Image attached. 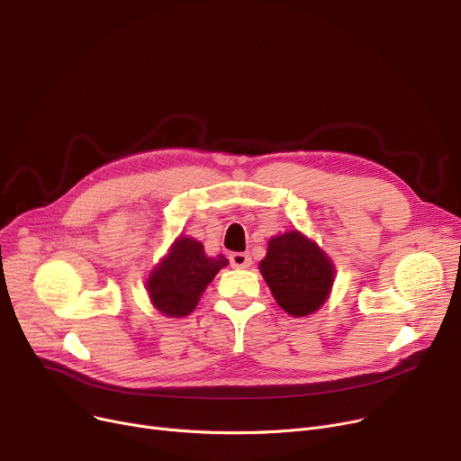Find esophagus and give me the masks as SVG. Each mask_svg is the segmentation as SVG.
<instances>
[{
    "label": "esophagus",
    "instance_id": "esophagus-1",
    "mask_svg": "<svg viewBox=\"0 0 461 461\" xmlns=\"http://www.w3.org/2000/svg\"><path fill=\"white\" fill-rule=\"evenodd\" d=\"M230 263H231V267H235V269H247L252 265V258L247 252H231L230 254Z\"/></svg>",
    "mask_w": 461,
    "mask_h": 461
}]
</instances>
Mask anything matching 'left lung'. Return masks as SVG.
I'll use <instances>...</instances> for the list:
<instances>
[{"label":"left lung","instance_id":"8db88e82","mask_svg":"<svg viewBox=\"0 0 461 461\" xmlns=\"http://www.w3.org/2000/svg\"><path fill=\"white\" fill-rule=\"evenodd\" d=\"M259 269L276 303L295 318L308 316L325 303L334 278L329 258L299 231L271 239Z\"/></svg>","mask_w":461,"mask_h":461}]
</instances>
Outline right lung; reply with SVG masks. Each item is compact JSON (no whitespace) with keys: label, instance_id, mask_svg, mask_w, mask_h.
<instances>
[{"label":"right lung","instance_id":"add662e5","mask_svg":"<svg viewBox=\"0 0 461 461\" xmlns=\"http://www.w3.org/2000/svg\"><path fill=\"white\" fill-rule=\"evenodd\" d=\"M226 265L224 256L207 258L200 240L179 237L148 280L149 297L164 316H188L207 284Z\"/></svg>","mask_w":461,"mask_h":461}]
</instances>
